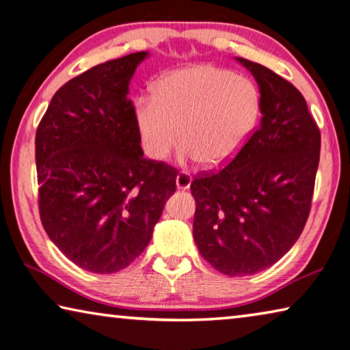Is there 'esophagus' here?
I'll list each match as a JSON object with an SVG mask.
<instances>
[{
    "instance_id": "esophagus-1",
    "label": "esophagus",
    "mask_w": 350,
    "mask_h": 350,
    "mask_svg": "<svg viewBox=\"0 0 350 350\" xmlns=\"http://www.w3.org/2000/svg\"><path fill=\"white\" fill-rule=\"evenodd\" d=\"M191 183H192V176L191 174H187V172L183 170L176 175V187L178 189H183V191H185V189L191 187Z\"/></svg>"
}]
</instances>
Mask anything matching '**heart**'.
<instances>
[{
	"mask_svg": "<svg viewBox=\"0 0 350 350\" xmlns=\"http://www.w3.org/2000/svg\"><path fill=\"white\" fill-rule=\"evenodd\" d=\"M253 80L214 65H193L159 79L152 99L137 100L135 125L141 146L163 161L178 144L185 161L221 167L237 157L260 118Z\"/></svg>",
	"mask_w": 350,
	"mask_h": 350,
	"instance_id": "b5f03b06",
	"label": "heart"
}]
</instances>
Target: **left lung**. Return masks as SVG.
I'll return each instance as SVG.
<instances>
[{
	"instance_id": "left-lung-1",
	"label": "left lung",
	"mask_w": 350,
	"mask_h": 350,
	"mask_svg": "<svg viewBox=\"0 0 350 350\" xmlns=\"http://www.w3.org/2000/svg\"><path fill=\"white\" fill-rule=\"evenodd\" d=\"M262 99L259 127L231 163L196 176L193 240L226 276H248L276 263L299 239L310 214L321 133L288 80L236 57Z\"/></svg>"
}]
</instances>
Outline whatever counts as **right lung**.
<instances>
[{"label": "right lung", "instance_id": "1", "mask_svg": "<svg viewBox=\"0 0 350 350\" xmlns=\"http://www.w3.org/2000/svg\"><path fill=\"white\" fill-rule=\"evenodd\" d=\"M146 51L93 66L57 91L36 135L40 219L83 270L111 274L146 250L178 170L144 158L127 99Z\"/></svg>", "mask_w": 350, "mask_h": 350}]
</instances>
